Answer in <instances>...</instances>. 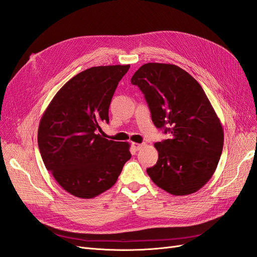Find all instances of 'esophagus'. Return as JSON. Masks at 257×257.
Listing matches in <instances>:
<instances>
[{
  "instance_id": "esophagus-1",
  "label": "esophagus",
  "mask_w": 257,
  "mask_h": 257,
  "mask_svg": "<svg viewBox=\"0 0 257 257\" xmlns=\"http://www.w3.org/2000/svg\"><path fill=\"white\" fill-rule=\"evenodd\" d=\"M143 144H138V143H133L132 144V147H133V149L134 150H136V151H138V150H141L142 148H143Z\"/></svg>"
}]
</instances>
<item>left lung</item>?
Listing matches in <instances>:
<instances>
[{
  "label": "left lung",
  "instance_id": "1",
  "mask_svg": "<svg viewBox=\"0 0 257 257\" xmlns=\"http://www.w3.org/2000/svg\"><path fill=\"white\" fill-rule=\"evenodd\" d=\"M131 82L145 94L154 125L172 134L154 144L159 160L148 175L173 195L197 192L214 174L224 144L222 124L205 91L184 69L165 63L144 64Z\"/></svg>",
  "mask_w": 257,
  "mask_h": 257
}]
</instances>
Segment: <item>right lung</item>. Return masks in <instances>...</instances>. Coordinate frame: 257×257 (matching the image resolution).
<instances>
[{"label":"right lung","instance_id":"add662e5","mask_svg":"<svg viewBox=\"0 0 257 257\" xmlns=\"http://www.w3.org/2000/svg\"><path fill=\"white\" fill-rule=\"evenodd\" d=\"M130 65L94 66L69 79L45 110L37 142L47 170L66 192L93 198L109 190L131 159L130 144L98 134Z\"/></svg>","mask_w":257,"mask_h":257}]
</instances>
